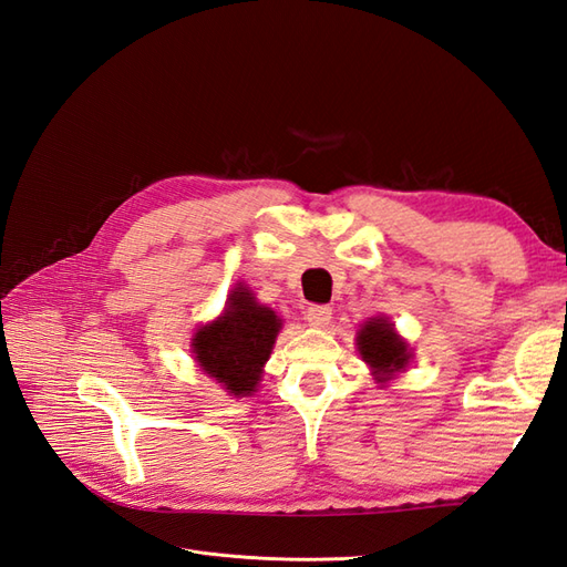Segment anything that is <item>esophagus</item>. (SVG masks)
Listing matches in <instances>:
<instances>
[{"instance_id":"obj_1","label":"esophagus","mask_w":567,"mask_h":567,"mask_svg":"<svg viewBox=\"0 0 567 567\" xmlns=\"http://www.w3.org/2000/svg\"><path fill=\"white\" fill-rule=\"evenodd\" d=\"M332 318V309L326 307V303H311L307 309V321L313 328H326Z\"/></svg>"}]
</instances>
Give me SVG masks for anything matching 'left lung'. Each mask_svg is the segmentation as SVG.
<instances>
[{
  "mask_svg": "<svg viewBox=\"0 0 567 567\" xmlns=\"http://www.w3.org/2000/svg\"><path fill=\"white\" fill-rule=\"evenodd\" d=\"M357 350L361 359L371 367L379 383H388L395 373L408 369L412 361L408 342L398 336L393 323L383 316L369 318V321L361 326V330L357 332Z\"/></svg>",
  "mask_w": 567,
  "mask_h": 567,
  "instance_id": "left-lung-1",
  "label": "left lung"
}]
</instances>
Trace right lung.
I'll use <instances>...</instances> for the list:
<instances>
[{"mask_svg": "<svg viewBox=\"0 0 567 567\" xmlns=\"http://www.w3.org/2000/svg\"><path fill=\"white\" fill-rule=\"evenodd\" d=\"M280 328L282 321L275 311L260 307L251 289L239 285L229 295L225 313L196 330L192 352L198 367L229 395L246 398L256 393Z\"/></svg>", "mask_w": 567, "mask_h": 567, "instance_id": "right-lung-1", "label": "right lung"}]
</instances>
